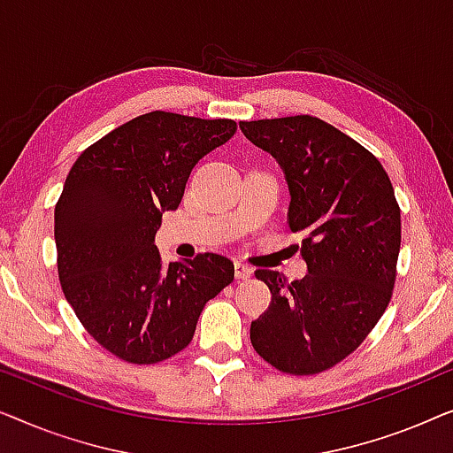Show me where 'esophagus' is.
<instances>
[{
	"label": "esophagus",
	"mask_w": 453,
	"mask_h": 453,
	"mask_svg": "<svg viewBox=\"0 0 453 453\" xmlns=\"http://www.w3.org/2000/svg\"><path fill=\"white\" fill-rule=\"evenodd\" d=\"M234 276H237V280H247V278L253 276V270L250 268V265L234 262Z\"/></svg>",
	"instance_id": "esophagus-1"
}]
</instances>
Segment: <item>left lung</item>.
<instances>
[{"label": "left lung", "instance_id": "8db88e82", "mask_svg": "<svg viewBox=\"0 0 453 453\" xmlns=\"http://www.w3.org/2000/svg\"><path fill=\"white\" fill-rule=\"evenodd\" d=\"M241 132L280 165L301 234L303 280L257 270L268 311L251 321V344L272 367L313 375L342 361L386 311L400 253V208L380 160L311 115L241 121Z\"/></svg>", "mask_w": 453, "mask_h": 453}]
</instances>
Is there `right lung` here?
Segmentation results:
<instances>
[{
    "label": "right lung",
    "mask_w": 453,
    "mask_h": 453,
    "mask_svg": "<svg viewBox=\"0 0 453 453\" xmlns=\"http://www.w3.org/2000/svg\"><path fill=\"white\" fill-rule=\"evenodd\" d=\"M233 119L140 115L80 154L55 206L64 295L103 349L135 365L191 342L203 305L234 278L219 253L163 264L154 245L197 160L233 138Z\"/></svg>",
    "instance_id": "add662e5"
}]
</instances>
